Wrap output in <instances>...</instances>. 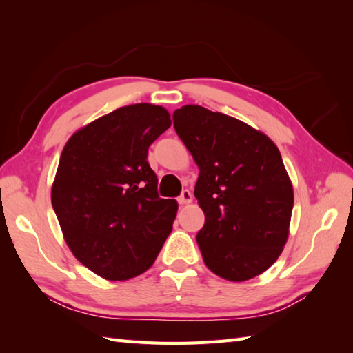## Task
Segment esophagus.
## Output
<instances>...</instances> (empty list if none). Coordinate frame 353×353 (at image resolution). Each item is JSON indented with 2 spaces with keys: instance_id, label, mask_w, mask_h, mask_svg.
<instances>
[{
  "instance_id": "34e87169",
  "label": "esophagus",
  "mask_w": 353,
  "mask_h": 353,
  "mask_svg": "<svg viewBox=\"0 0 353 353\" xmlns=\"http://www.w3.org/2000/svg\"><path fill=\"white\" fill-rule=\"evenodd\" d=\"M177 201H179V205H188V203H191V201H192V194H191V191L183 190L181 196H179Z\"/></svg>"
}]
</instances>
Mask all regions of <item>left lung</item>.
<instances>
[{
	"label": "left lung",
	"mask_w": 353,
	"mask_h": 353,
	"mask_svg": "<svg viewBox=\"0 0 353 353\" xmlns=\"http://www.w3.org/2000/svg\"><path fill=\"white\" fill-rule=\"evenodd\" d=\"M174 129L200 170L194 188L205 214L197 243L206 267L244 282L272 267L287 244L294 203L279 148L252 125L186 104Z\"/></svg>",
	"instance_id": "left-lung-1"
}]
</instances>
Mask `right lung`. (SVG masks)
Here are the masks:
<instances>
[{"instance_id":"add662e5","label":"right lung","mask_w":353,"mask_h":353,"mask_svg":"<svg viewBox=\"0 0 353 353\" xmlns=\"http://www.w3.org/2000/svg\"><path fill=\"white\" fill-rule=\"evenodd\" d=\"M150 103L119 108L66 141L51 186L65 243L108 281H127L153 265L176 220L177 201L157 196L148 147L171 125Z\"/></svg>"}]
</instances>
